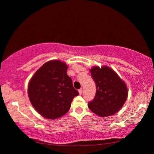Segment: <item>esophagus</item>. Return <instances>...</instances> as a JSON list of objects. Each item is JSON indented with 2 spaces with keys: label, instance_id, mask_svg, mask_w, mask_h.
Wrapping results in <instances>:
<instances>
[{
  "label": "esophagus",
  "instance_id": "1",
  "mask_svg": "<svg viewBox=\"0 0 154 154\" xmlns=\"http://www.w3.org/2000/svg\"><path fill=\"white\" fill-rule=\"evenodd\" d=\"M82 92H83V90H82V89H80V90H79V94L81 95L82 94Z\"/></svg>",
  "mask_w": 154,
  "mask_h": 154
}]
</instances>
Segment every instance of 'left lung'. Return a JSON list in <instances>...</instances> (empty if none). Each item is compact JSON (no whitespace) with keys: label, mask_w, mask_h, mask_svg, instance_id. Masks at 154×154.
<instances>
[{"label":"left lung","mask_w":154,"mask_h":154,"mask_svg":"<svg viewBox=\"0 0 154 154\" xmlns=\"http://www.w3.org/2000/svg\"><path fill=\"white\" fill-rule=\"evenodd\" d=\"M96 85L94 100L88 107L100 117L113 116L119 111L126 102L128 88L126 83L113 69L107 66H93L90 70Z\"/></svg>","instance_id":"left-lung-1"}]
</instances>
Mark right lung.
Wrapping results in <instances>:
<instances>
[{
	"label": "right lung",
	"instance_id": "right-lung-1",
	"mask_svg": "<svg viewBox=\"0 0 154 154\" xmlns=\"http://www.w3.org/2000/svg\"><path fill=\"white\" fill-rule=\"evenodd\" d=\"M65 62L53 60L45 62L31 78L28 87L30 101L35 110L47 119L61 118L70 109L72 99L79 95Z\"/></svg>",
	"mask_w": 154,
	"mask_h": 154
}]
</instances>
